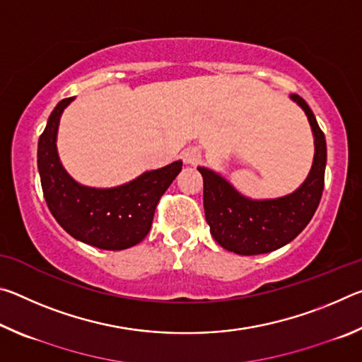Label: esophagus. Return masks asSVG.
Wrapping results in <instances>:
<instances>
[{
  "label": "esophagus",
  "instance_id": "esophagus-1",
  "mask_svg": "<svg viewBox=\"0 0 362 362\" xmlns=\"http://www.w3.org/2000/svg\"><path fill=\"white\" fill-rule=\"evenodd\" d=\"M182 158L185 164H196L201 159V153L198 148H187L182 151Z\"/></svg>",
  "mask_w": 362,
  "mask_h": 362
}]
</instances>
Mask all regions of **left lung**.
I'll return each instance as SVG.
<instances>
[{
	"mask_svg": "<svg viewBox=\"0 0 362 362\" xmlns=\"http://www.w3.org/2000/svg\"><path fill=\"white\" fill-rule=\"evenodd\" d=\"M291 99L303 110L315 137L313 166L296 192L274 199H250L214 170L198 168L204 182V214L220 246L240 255H259L286 246L315 216L324 189L326 137L302 97Z\"/></svg>",
	"mask_w": 362,
	"mask_h": 362,
	"instance_id": "1",
	"label": "left lung"
}]
</instances>
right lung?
I'll return each mask as SVG.
<instances>
[{
  "label": "right lung",
  "mask_w": 362,
  "mask_h": 362,
  "mask_svg": "<svg viewBox=\"0 0 362 362\" xmlns=\"http://www.w3.org/2000/svg\"><path fill=\"white\" fill-rule=\"evenodd\" d=\"M75 97L60 100L38 140V170L49 211L75 240L105 250H122L148 235L155 209L182 170V161L146 170L113 188L84 187L64 169L57 153L60 116Z\"/></svg>",
  "instance_id": "1"
}]
</instances>
